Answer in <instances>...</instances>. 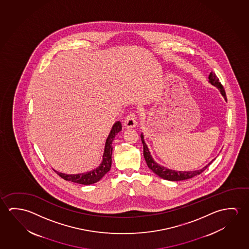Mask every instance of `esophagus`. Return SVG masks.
<instances>
[{
  "label": "esophagus",
  "instance_id": "obj_1",
  "mask_svg": "<svg viewBox=\"0 0 249 249\" xmlns=\"http://www.w3.org/2000/svg\"><path fill=\"white\" fill-rule=\"evenodd\" d=\"M124 125L128 128V129H131L134 128L137 125V118L134 113H130L126 117V119L124 122Z\"/></svg>",
  "mask_w": 249,
  "mask_h": 249
}]
</instances>
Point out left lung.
<instances>
[{"instance_id":"8db88e82","label":"left lung","mask_w":249,"mask_h":249,"mask_svg":"<svg viewBox=\"0 0 249 249\" xmlns=\"http://www.w3.org/2000/svg\"><path fill=\"white\" fill-rule=\"evenodd\" d=\"M209 82L213 87H217L219 91L221 92V94L223 96L225 100H227L224 88H223L220 80L218 79L217 76L215 75V73H213V71H211L210 74H209ZM140 137H141L142 146H143V157H144V159L146 161L147 165L156 175H158V177H160L162 179L168 180V181H182V180L194 178L197 175H200L201 172H203L209 167V164L213 161V160H212L211 162H209V164H207L205 167H203L201 170H192V171H180V170H170V169H168L164 166L158 164V162L155 161L153 158L151 157V155H150V150L148 149L146 143L144 142L142 133Z\"/></svg>"}]
</instances>
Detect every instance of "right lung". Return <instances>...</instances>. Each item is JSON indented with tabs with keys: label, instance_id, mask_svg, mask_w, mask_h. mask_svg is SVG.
<instances>
[{
	"label": "right lung",
	"instance_id": "right-lung-1",
	"mask_svg": "<svg viewBox=\"0 0 249 249\" xmlns=\"http://www.w3.org/2000/svg\"><path fill=\"white\" fill-rule=\"evenodd\" d=\"M121 130H122V124L119 121H117L111 128L110 134L108 135V138L106 141L102 162L100 163V165L97 167L94 170L87 171L85 173L75 174V175L74 174L69 175V174L61 173V172L56 171L55 170H53L59 175L60 178H63L64 180L69 181V182H76V183L84 184V185H90L95 182H99V180L109 170H111V156H112V145L111 144H112V141L115 138V136Z\"/></svg>",
	"mask_w": 249,
	"mask_h": 249
}]
</instances>
